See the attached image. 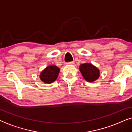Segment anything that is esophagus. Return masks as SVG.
Listing matches in <instances>:
<instances>
[{
	"label": "esophagus",
	"mask_w": 132,
	"mask_h": 132,
	"mask_svg": "<svg viewBox=\"0 0 132 132\" xmlns=\"http://www.w3.org/2000/svg\"><path fill=\"white\" fill-rule=\"evenodd\" d=\"M67 64H74V61H71V62H68Z\"/></svg>",
	"instance_id": "1"
}]
</instances>
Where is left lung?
Returning <instances> with one entry per match:
<instances>
[{
	"label": "left lung",
	"instance_id": "left-lung-1",
	"mask_svg": "<svg viewBox=\"0 0 132 132\" xmlns=\"http://www.w3.org/2000/svg\"><path fill=\"white\" fill-rule=\"evenodd\" d=\"M79 69L83 78L88 82H94L100 77L99 69L91 63H86L80 64Z\"/></svg>",
	"mask_w": 132,
	"mask_h": 132
}]
</instances>
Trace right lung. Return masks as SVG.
Returning <instances> with one entry per match:
<instances>
[{
  "instance_id": "1",
  "label": "right lung",
  "mask_w": 132,
  "mask_h": 132,
  "mask_svg": "<svg viewBox=\"0 0 132 132\" xmlns=\"http://www.w3.org/2000/svg\"><path fill=\"white\" fill-rule=\"evenodd\" d=\"M60 72V68L55 65H50L45 68L40 74V79L42 82L51 84L57 80Z\"/></svg>"
}]
</instances>
